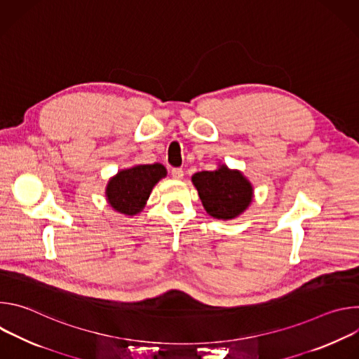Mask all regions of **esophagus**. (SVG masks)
<instances>
[{"label": "esophagus", "instance_id": "34e87169", "mask_svg": "<svg viewBox=\"0 0 359 359\" xmlns=\"http://www.w3.org/2000/svg\"><path fill=\"white\" fill-rule=\"evenodd\" d=\"M183 170L182 169H179V168H175V169H172V177L173 179H176V180H180V179H183Z\"/></svg>", "mask_w": 359, "mask_h": 359}]
</instances>
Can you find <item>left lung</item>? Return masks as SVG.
<instances>
[{"label":"left lung","instance_id":"obj_1","mask_svg":"<svg viewBox=\"0 0 359 359\" xmlns=\"http://www.w3.org/2000/svg\"><path fill=\"white\" fill-rule=\"evenodd\" d=\"M191 182L203 208L212 217L231 220L240 216L252 200V186L240 170L220 165L216 170L194 173Z\"/></svg>","mask_w":359,"mask_h":359}]
</instances>
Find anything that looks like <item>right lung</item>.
Returning a JSON list of instances; mask_svg holds the SVG:
<instances>
[{
	"label": "right lung",
	"mask_w": 359,
	"mask_h": 359,
	"mask_svg": "<svg viewBox=\"0 0 359 359\" xmlns=\"http://www.w3.org/2000/svg\"><path fill=\"white\" fill-rule=\"evenodd\" d=\"M168 172L163 165H137L119 170L107 186V198L114 210L126 216H135L144 208L150 191Z\"/></svg>",
	"instance_id": "add662e5"
}]
</instances>
